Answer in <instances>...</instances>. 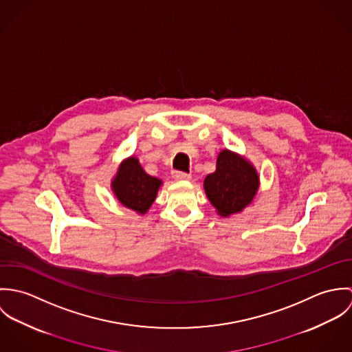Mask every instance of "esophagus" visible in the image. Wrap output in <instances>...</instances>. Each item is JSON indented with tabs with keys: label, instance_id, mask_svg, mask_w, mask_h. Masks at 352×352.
Wrapping results in <instances>:
<instances>
[{
	"label": "esophagus",
	"instance_id": "34e87169",
	"mask_svg": "<svg viewBox=\"0 0 352 352\" xmlns=\"http://www.w3.org/2000/svg\"><path fill=\"white\" fill-rule=\"evenodd\" d=\"M172 177L175 180H190L191 179V175L186 173V172H179V170H175L172 172Z\"/></svg>",
	"mask_w": 352,
	"mask_h": 352
}]
</instances>
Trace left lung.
Segmentation results:
<instances>
[{
    "instance_id": "8db88e82",
    "label": "left lung",
    "mask_w": 352,
    "mask_h": 352,
    "mask_svg": "<svg viewBox=\"0 0 352 352\" xmlns=\"http://www.w3.org/2000/svg\"><path fill=\"white\" fill-rule=\"evenodd\" d=\"M204 192L221 217L243 211L258 190L256 168L243 155L233 151H221L217 157V169L206 176Z\"/></svg>"
}]
</instances>
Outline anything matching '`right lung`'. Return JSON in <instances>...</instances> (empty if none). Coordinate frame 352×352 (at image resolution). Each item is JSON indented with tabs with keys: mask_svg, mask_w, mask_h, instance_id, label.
Here are the masks:
<instances>
[{
	"mask_svg": "<svg viewBox=\"0 0 352 352\" xmlns=\"http://www.w3.org/2000/svg\"><path fill=\"white\" fill-rule=\"evenodd\" d=\"M162 182L148 175L137 157L124 160L111 182V188L124 207L140 214H145L151 208Z\"/></svg>",
	"mask_w": 352,
	"mask_h": 352,
	"instance_id": "right-lung-1",
	"label": "right lung"
}]
</instances>
